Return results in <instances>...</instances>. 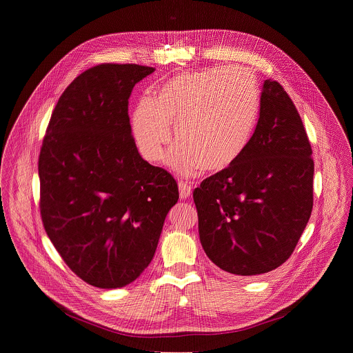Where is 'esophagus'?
Segmentation results:
<instances>
[{
    "instance_id": "obj_1",
    "label": "esophagus",
    "mask_w": 353,
    "mask_h": 353,
    "mask_svg": "<svg viewBox=\"0 0 353 353\" xmlns=\"http://www.w3.org/2000/svg\"><path fill=\"white\" fill-rule=\"evenodd\" d=\"M191 191H192V185L187 181H179V192H180V198L185 199L191 196Z\"/></svg>"
}]
</instances>
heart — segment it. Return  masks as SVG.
<instances>
[{"mask_svg":"<svg viewBox=\"0 0 353 353\" xmlns=\"http://www.w3.org/2000/svg\"><path fill=\"white\" fill-rule=\"evenodd\" d=\"M260 106L254 75L243 67L179 74L135 106L131 127L141 155L162 161L173 134L180 141L166 163L179 174L222 172L234 165L253 135Z\"/></svg>","mask_w":353,"mask_h":353,"instance_id":"obj_1","label":"heart"}]
</instances>
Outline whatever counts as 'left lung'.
Instances as JSON below:
<instances>
[{
	"instance_id": "obj_1",
	"label": "left lung",
	"mask_w": 353,
	"mask_h": 353,
	"mask_svg": "<svg viewBox=\"0 0 353 353\" xmlns=\"http://www.w3.org/2000/svg\"><path fill=\"white\" fill-rule=\"evenodd\" d=\"M312 152L292 99L279 82L264 81L244 154L192 192L199 240L215 265L251 276L292 256L313 210Z\"/></svg>"
}]
</instances>
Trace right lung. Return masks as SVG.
Instances as JSON below:
<instances>
[{"label":"right lung","instance_id":"1","mask_svg":"<svg viewBox=\"0 0 353 353\" xmlns=\"http://www.w3.org/2000/svg\"><path fill=\"white\" fill-rule=\"evenodd\" d=\"M154 71L108 63L78 75L40 148L44 230L68 268L96 288H123L142 274L179 199L173 176L143 161L131 134L130 94Z\"/></svg>","mask_w":353,"mask_h":353}]
</instances>
